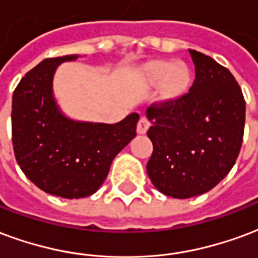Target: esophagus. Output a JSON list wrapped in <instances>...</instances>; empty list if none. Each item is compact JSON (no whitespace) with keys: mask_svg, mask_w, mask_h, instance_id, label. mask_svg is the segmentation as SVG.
<instances>
[{"mask_svg":"<svg viewBox=\"0 0 258 258\" xmlns=\"http://www.w3.org/2000/svg\"><path fill=\"white\" fill-rule=\"evenodd\" d=\"M150 125H151V123H150V121H148L146 116L140 118V121L137 122V133H139V135H144V133H147Z\"/></svg>","mask_w":258,"mask_h":258,"instance_id":"1","label":"esophagus"}]
</instances>
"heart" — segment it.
<instances>
[{
	"label": "heart",
	"instance_id": "1",
	"mask_svg": "<svg viewBox=\"0 0 258 258\" xmlns=\"http://www.w3.org/2000/svg\"><path fill=\"white\" fill-rule=\"evenodd\" d=\"M144 80L150 85L162 84V95L166 100L183 97L191 88L192 74L185 63L173 60H154L144 67Z\"/></svg>",
	"mask_w": 258,
	"mask_h": 258
}]
</instances>
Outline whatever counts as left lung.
I'll return each mask as SVG.
<instances>
[{"label":"left lung","mask_w":258,"mask_h":258,"mask_svg":"<svg viewBox=\"0 0 258 258\" xmlns=\"http://www.w3.org/2000/svg\"><path fill=\"white\" fill-rule=\"evenodd\" d=\"M188 52L195 66L188 93L146 112L154 146L148 177L159 192L177 199L208 192L228 174L245 129V99L234 75L206 54Z\"/></svg>","instance_id":"left-lung-1"}]
</instances>
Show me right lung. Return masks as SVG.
Returning <instances> with one entry per match:
<instances>
[{"label": "right lung", "mask_w": 258, "mask_h": 258, "mask_svg": "<svg viewBox=\"0 0 258 258\" xmlns=\"http://www.w3.org/2000/svg\"><path fill=\"white\" fill-rule=\"evenodd\" d=\"M80 54L42 60L19 82L12 96V143L19 166L45 192L67 199L95 194L116 154L136 137L140 115L116 123L77 121L61 111L53 77L61 63Z\"/></svg>", "instance_id": "add662e5"}]
</instances>
